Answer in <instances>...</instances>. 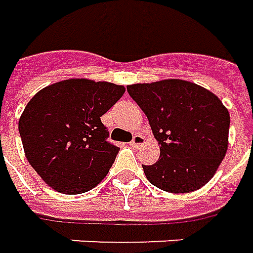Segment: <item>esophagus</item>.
Listing matches in <instances>:
<instances>
[{
  "label": "esophagus",
  "mask_w": 253,
  "mask_h": 253,
  "mask_svg": "<svg viewBox=\"0 0 253 253\" xmlns=\"http://www.w3.org/2000/svg\"><path fill=\"white\" fill-rule=\"evenodd\" d=\"M144 142H145L144 137H142V135H139V134H135V135L132 137L130 145H131L132 148H138L139 145H142Z\"/></svg>",
  "instance_id": "obj_1"
}]
</instances>
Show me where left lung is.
Wrapping results in <instances>:
<instances>
[{
    "label": "left lung",
    "instance_id": "8db88e82",
    "mask_svg": "<svg viewBox=\"0 0 253 253\" xmlns=\"http://www.w3.org/2000/svg\"><path fill=\"white\" fill-rule=\"evenodd\" d=\"M146 115L160 145V156L142 166L148 181L171 193L203 188L223 160L230 115L218 97L199 84L164 79L127 86Z\"/></svg>",
    "mask_w": 253,
    "mask_h": 253
}]
</instances>
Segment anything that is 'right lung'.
Masks as SVG:
<instances>
[{
    "mask_svg": "<svg viewBox=\"0 0 253 253\" xmlns=\"http://www.w3.org/2000/svg\"><path fill=\"white\" fill-rule=\"evenodd\" d=\"M125 90L109 82L67 79L30 100L19 132L28 163L50 188L79 194L105 178L119 148L108 141L100 118Z\"/></svg>",
    "mask_w": 253,
    "mask_h": 253,
    "instance_id": "obj_1",
    "label": "right lung"
}]
</instances>
